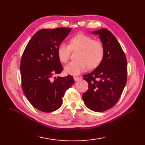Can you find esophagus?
Here are the masks:
<instances>
[{
  "label": "esophagus",
  "mask_w": 145,
  "mask_h": 145,
  "mask_svg": "<svg viewBox=\"0 0 145 145\" xmlns=\"http://www.w3.org/2000/svg\"><path fill=\"white\" fill-rule=\"evenodd\" d=\"M73 78H74L75 82H77V81L80 80L82 79L81 77H78V76H74V77H73Z\"/></svg>",
  "instance_id": "esophagus-1"
}]
</instances>
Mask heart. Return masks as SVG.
I'll list each match as a JSON object with an SVG mask.
<instances>
[{"label": "heart", "mask_w": 145, "mask_h": 145, "mask_svg": "<svg viewBox=\"0 0 145 145\" xmlns=\"http://www.w3.org/2000/svg\"><path fill=\"white\" fill-rule=\"evenodd\" d=\"M70 50H77L75 54L76 60L68 63L64 68L67 75L76 76L89 69H93L98 67L103 61L105 48L102 43L95 40L90 36L78 33L72 37L69 40V45L61 43L57 48V56L61 63L69 60Z\"/></svg>", "instance_id": "b5f03b06"}]
</instances>
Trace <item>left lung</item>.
Returning a JSON list of instances; mask_svg holds the SVG:
<instances>
[{"instance_id": "obj_1", "label": "left lung", "mask_w": 145, "mask_h": 145, "mask_svg": "<svg viewBox=\"0 0 145 145\" xmlns=\"http://www.w3.org/2000/svg\"><path fill=\"white\" fill-rule=\"evenodd\" d=\"M91 33L99 35L105 55L99 66L83 76L88 89L82 98L89 109L101 112L113 107L121 97L127 80V61L121 45L108 30L101 29Z\"/></svg>"}]
</instances>
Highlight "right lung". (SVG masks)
I'll return each instance as SVG.
<instances>
[{
  "instance_id": "1",
  "label": "right lung",
  "mask_w": 145,
  "mask_h": 145,
  "mask_svg": "<svg viewBox=\"0 0 145 145\" xmlns=\"http://www.w3.org/2000/svg\"><path fill=\"white\" fill-rule=\"evenodd\" d=\"M71 30L60 27L39 30L30 40L22 57L20 69L24 93L41 112H52L59 108L65 92L74 83L71 75L54 78L63 70L57 48Z\"/></svg>"
}]
</instances>
